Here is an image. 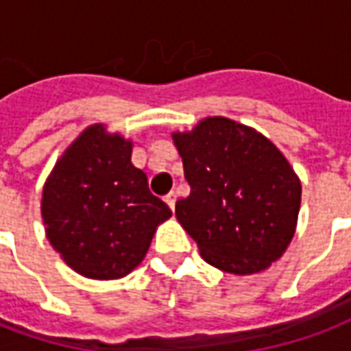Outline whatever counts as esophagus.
Returning <instances> with one entry per match:
<instances>
[{"label": "esophagus", "mask_w": 351, "mask_h": 351, "mask_svg": "<svg viewBox=\"0 0 351 351\" xmlns=\"http://www.w3.org/2000/svg\"><path fill=\"white\" fill-rule=\"evenodd\" d=\"M165 202L168 204V206H170V209H173V207H176V194H173V193L166 194Z\"/></svg>", "instance_id": "obj_1"}]
</instances>
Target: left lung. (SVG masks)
Wrapping results in <instances>:
<instances>
[{
    "label": "left lung",
    "instance_id": "8db88e82",
    "mask_svg": "<svg viewBox=\"0 0 351 351\" xmlns=\"http://www.w3.org/2000/svg\"><path fill=\"white\" fill-rule=\"evenodd\" d=\"M191 194L176 217L202 258L234 275L267 269L295 234L301 181L271 140L228 117L173 132Z\"/></svg>",
    "mask_w": 351,
    "mask_h": 351
}]
</instances>
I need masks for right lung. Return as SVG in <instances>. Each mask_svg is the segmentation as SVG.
<instances>
[{"mask_svg":"<svg viewBox=\"0 0 351 351\" xmlns=\"http://www.w3.org/2000/svg\"><path fill=\"white\" fill-rule=\"evenodd\" d=\"M132 142L97 123L53 166L43 189L46 237L69 267L112 280L142 262L170 207L153 196L147 176L130 162Z\"/></svg>","mask_w":351,"mask_h":351,"instance_id":"add662e5","label":"right lung"}]
</instances>
